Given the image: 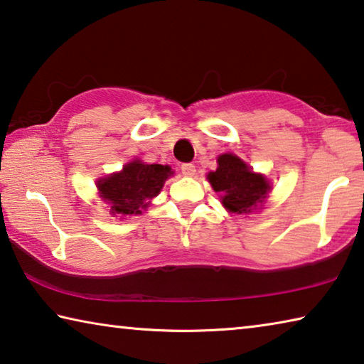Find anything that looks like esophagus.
<instances>
[{"label": "esophagus", "mask_w": 364, "mask_h": 364, "mask_svg": "<svg viewBox=\"0 0 364 364\" xmlns=\"http://www.w3.org/2000/svg\"><path fill=\"white\" fill-rule=\"evenodd\" d=\"M181 171H183V175H186V176H194V173H196L194 164H181Z\"/></svg>", "instance_id": "1"}]
</instances>
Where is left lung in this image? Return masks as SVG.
Here are the masks:
<instances>
[{
	"mask_svg": "<svg viewBox=\"0 0 364 364\" xmlns=\"http://www.w3.org/2000/svg\"><path fill=\"white\" fill-rule=\"evenodd\" d=\"M221 204L230 212L250 213L268 197L269 184L263 175L254 173L232 154L218 157V168L207 175Z\"/></svg>",
	"mask_w": 364,
	"mask_h": 364,
	"instance_id": "1",
	"label": "left lung"
}]
</instances>
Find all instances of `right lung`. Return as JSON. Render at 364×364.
Here are the masks:
<instances>
[{
	"label": "right lung",
	"instance_id": "add662e5",
	"mask_svg": "<svg viewBox=\"0 0 364 364\" xmlns=\"http://www.w3.org/2000/svg\"><path fill=\"white\" fill-rule=\"evenodd\" d=\"M171 175L168 165H147L133 160L120 173H114L97 181L104 200L110 204V213L134 215L146 208L152 197L159 194L164 183Z\"/></svg>",
	"mask_w": 364,
	"mask_h": 364
}]
</instances>
